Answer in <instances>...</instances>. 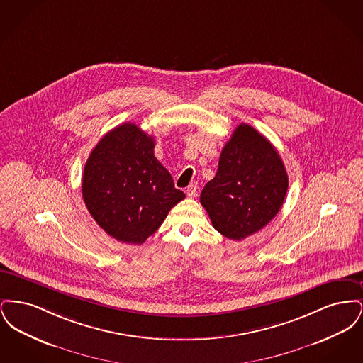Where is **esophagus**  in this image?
Masks as SVG:
<instances>
[{"instance_id":"esophagus-1","label":"esophagus","mask_w":363,"mask_h":363,"mask_svg":"<svg viewBox=\"0 0 363 363\" xmlns=\"http://www.w3.org/2000/svg\"><path fill=\"white\" fill-rule=\"evenodd\" d=\"M186 194H188V197H190V199H194L197 196V184L196 182L190 184L189 186H188V190H186Z\"/></svg>"}]
</instances>
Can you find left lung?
Listing matches in <instances>:
<instances>
[{
  "instance_id": "1",
  "label": "left lung",
  "mask_w": 363,
  "mask_h": 363,
  "mask_svg": "<svg viewBox=\"0 0 363 363\" xmlns=\"http://www.w3.org/2000/svg\"><path fill=\"white\" fill-rule=\"evenodd\" d=\"M289 177L277 148L253 126H237L218 173L200 196L215 230L241 241L268 225L283 206Z\"/></svg>"
}]
</instances>
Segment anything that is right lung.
<instances>
[{"mask_svg": "<svg viewBox=\"0 0 363 363\" xmlns=\"http://www.w3.org/2000/svg\"><path fill=\"white\" fill-rule=\"evenodd\" d=\"M154 148L152 136L125 122L106 133L86 159L82 184L86 209L117 241L144 243L185 199Z\"/></svg>", "mask_w": 363, "mask_h": 363, "instance_id": "obj_1", "label": "right lung"}]
</instances>
